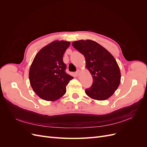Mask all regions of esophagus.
Here are the masks:
<instances>
[{
  "mask_svg": "<svg viewBox=\"0 0 147 147\" xmlns=\"http://www.w3.org/2000/svg\"><path fill=\"white\" fill-rule=\"evenodd\" d=\"M80 71L79 70H77L76 71V72H75V75H76V76H79L80 75Z\"/></svg>",
  "mask_w": 147,
  "mask_h": 147,
  "instance_id": "34e87169",
  "label": "esophagus"
}]
</instances>
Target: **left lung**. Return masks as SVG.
Here are the masks:
<instances>
[{
	"instance_id": "8db88e82",
	"label": "left lung",
	"mask_w": 147,
	"mask_h": 147,
	"mask_svg": "<svg viewBox=\"0 0 147 147\" xmlns=\"http://www.w3.org/2000/svg\"><path fill=\"white\" fill-rule=\"evenodd\" d=\"M73 47L85 57L86 68L92 77V84L85 90L91 98L104 100L113 95L121 81V73L114 57L98 43L91 40H78Z\"/></svg>"
}]
</instances>
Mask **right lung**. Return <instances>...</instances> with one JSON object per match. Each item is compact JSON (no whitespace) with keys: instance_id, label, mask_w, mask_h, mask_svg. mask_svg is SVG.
<instances>
[{"instance_id":"1","label":"right lung","mask_w":147,"mask_h":147,"mask_svg":"<svg viewBox=\"0 0 147 147\" xmlns=\"http://www.w3.org/2000/svg\"><path fill=\"white\" fill-rule=\"evenodd\" d=\"M70 43L56 40L44 47L35 56L29 70V81L41 99L54 101L65 94L74 77L65 72L63 55Z\"/></svg>"}]
</instances>
